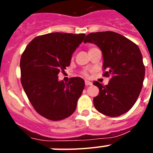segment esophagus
Listing matches in <instances>:
<instances>
[{"label":"esophagus","instance_id":"esophagus-1","mask_svg":"<svg viewBox=\"0 0 153 153\" xmlns=\"http://www.w3.org/2000/svg\"><path fill=\"white\" fill-rule=\"evenodd\" d=\"M85 85L86 86H90V85H92V83L88 80H85Z\"/></svg>","mask_w":153,"mask_h":153}]
</instances>
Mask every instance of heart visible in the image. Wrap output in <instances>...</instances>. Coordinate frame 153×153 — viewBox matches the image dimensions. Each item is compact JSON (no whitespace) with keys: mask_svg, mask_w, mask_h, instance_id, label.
<instances>
[{"mask_svg":"<svg viewBox=\"0 0 153 153\" xmlns=\"http://www.w3.org/2000/svg\"><path fill=\"white\" fill-rule=\"evenodd\" d=\"M90 49H92V48H90ZM83 75H84V76H88V74L86 73V71H83Z\"/></svg>","mask_w":153,"mask_h":153,"instance_id":"heart-1","label":"heart"}]
</instances>
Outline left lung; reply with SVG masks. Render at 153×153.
<instances>
[{"label":"left lung","mask_w":153,"mask_h":153,"mask_svg":"<svg viewBox=\"0 0 153 153\" xmlns=\"http://www.w3.org/2000/svg\"><path fill=\"white\" fill-rule=\"evenodd\" d=\"M83 42L93 43L100 48L102 70H107L102 76H112L106 86L97 81L93 83L100 90L98 96L93 98L97 110L111 117L128 112L140 96L145 76V66L139 47L113 31L90 33Z\"/></svg>","instance_id":"8db88e82"}]
</instances>
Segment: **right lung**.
Returning <instances> with one entry per match:
<instances>
[{
  "label": "right lung",
  "mask_w": 153,
  "mask_h": 153,
  "mask_svg": "<svg viewBox=\"0 0 153 153\" xmlns=\"http://www.w3.org/2000/svg\"><path fill=\"white\" fill-rule=\"evenodd\" d=\"M84 33H51L36 36L21 57V81L28 100L40 116L52 121L74 113L84 89L82 78L58 81L59 73L69 67L73 53Z\"/></svg>",
  "instance_id": "add662e5"
}]
</instances>
